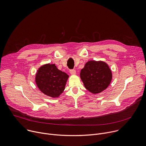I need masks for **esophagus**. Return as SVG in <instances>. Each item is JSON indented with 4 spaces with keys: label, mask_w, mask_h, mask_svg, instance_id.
<instances>
[{
    "label": "esophagus",
    "mask_w": 146,
    "mask_h": 146,
    "mask_svg": "<svg viewBox=\"0 0 146 146\" xmlns=\"http://www.w3.org/2000/svg\"><path fill=\"white\" fill-rule=\"evenodd\" d=\"M70 72L71 75H75L76 74V71L75 70H71L70 71Z\"/></svg>",
    "instance_id": "obj_1"
}]
</instances>
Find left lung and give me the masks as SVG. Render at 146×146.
<instances>
[{"instance_id": "8db88e82", "label": "left lung", "mask_w": 146, "mask_h": 146, "mask_svg": "<svg viewBox=\"0 0 146 146\" xmlns=\"http://www.w3.org/2000/svg\"><path fill=\"white\" fill-rule=\"evenodd\" d=\"M80 77L85 88L96 94L108 88L112 79V73L105 62L90 60L81 70Z\"/></svg>"}]
</instances>
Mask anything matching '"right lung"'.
<instances>
[{"label":"right lung","mask_w":146,"mask_h":146,"mask_svg":"<svg viewBox=\"0 0 146 146\" xmlns=\"http://www.w3.org/2000/svg\"><path fill=\"white\" fill-rule=\"evenodd\" d=\"M68 78V75L59 70L54 64L48 63L38 69L35 82L43 94L52 98H57L64 92Z\"/></svg>","instance_id":"obj_1"}]
</instances>
